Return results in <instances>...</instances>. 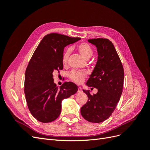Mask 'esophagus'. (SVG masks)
<instances>
[{
    "label": "esophagus",
    "mask_w": 150,
    "mask_h": 150,
    "mask_svg": "<svg viewBox=\"0 0 150 150\" xmlns=\"http://www.w3.org/2000/svg\"><path fill=\"white\" fill-rule=\"evenodd\" d=\"M82 92H83L82 88H81V87H79V88H78V93H82Z\"/></svg>",
    "instance_id": "1"
}]
</instances>
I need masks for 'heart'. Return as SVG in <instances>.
I'll use <instances>...</instances> for the list:
<instances>
[{
  "label": "heart",
  "mask_w": 150,
  "mask_h": 150,
  "mask_svg": "<svg viewBox=\"0 0 150 150\" xmlns=\"http://www.w3.org/2000/svg\"><path fill=\"white\" fill-rule=\"evenodd\" d=\"M77 50H78V51L80 54V55L86 60L89 59L93 56V49L87 43H81L79 44L78 46H77ZM69 56V51L67 50V51L64 52V54H63L62 56V63L64 64H66L67 63ZM86 74L84 72L72 71L69 73V77L70 79L73 81V82L77 84H80L84 81V78H86Z\"/></svg>",
  "instance_id": "1"
}]
</instances>
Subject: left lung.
Masks as SVG:
<instances>
[{
  "mask_svg": "<svg viewBox=\"0 0 150 150\" xmlns=\"http://www.w3.org/2000/svg\"><path fill=\"white\" fill-rule=\"evenodd\" d=\"M88 41L97 47L98 61L86 85L98 89L91 95L84 90L88 101L81 108V114L89 122L98 123L107 120L115 110L121 96L124 69L114 45L109 39L98 38Z\"/></svg>",
  "mask_w": 150,
  "mask_h": 150,
  "instance_id": "1",
  "label": "left lung"
}]
</instances>
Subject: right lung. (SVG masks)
<instances>
[{
    "instance_id": "add662e5",
    "label": "right lung",
    "mask_w": 150,
    "mask_h": 150,
    "mask_svg": "<svg viewBox=\"0 0 150 150\" xmlns=\"http://www.w3.org/2000/svg\"><path fill=\"white\" fill-rule=\"evenodd\" d=\"M81 39L51 33L45 35L35 49L25 73L24 93L29 110L35 118L47 123L60 115L61 103L78 90L72 82L60 88L54 83L53 73L63 69L64 47Z\"/></svg>"
}]
</instances>
